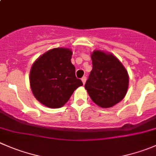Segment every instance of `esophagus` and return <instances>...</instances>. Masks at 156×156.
I'll use <instances>...</instances> for the list:
<instances>
[{"label":"esophagus","instance_id":"1","mask_svg":"<svg viewBox=\"0 0 156 156\" xmlns=\"http://www.w3.org/2000/svg\"><path fill=\"white\" fill-rule=\"evenodd\" d=\"M86 80H87V78H86L85 76H84V77H82V78H81V81H82V82H83V84H85V82H86Z\"/></svg>","mask_w":156,"mask_h":156}]
</instances>
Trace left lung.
I'll list each match as a JSON object with an SVG mask.
<instances>
[{
	"label": "left lung",
	"mask_w": 156,
	"mask_h": 156,
	"mask_svg": "<svg viewBox=\"0 0 156 156\" xmlns=\"http://www.w3.org/2000/svg\"><path fill=\"white\" fill-rule=\"evenodd\" d=\"M93 69L84 87L92 101L102 108H109L124 98L129 86L127 71L110 52L94 50L91 53Z\"/></svg>",
	"instance_id": "left-lung-1"
}]
</instances>
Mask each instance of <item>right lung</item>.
Here are the masks:
<instances>
[{"mask_svg":"<svg viewBox=\"0 0 156 156\" xmlns=\"http://www.w3.org/2000/svg\"><path fill=\"white\" fill-rule=\"evenodd\" d=\"M72 51L68 48H55L45 52L32 66L30 84L38 101L49 108L65 105L82 81L75 76V68L71 62Z\"/></svg>","mask_w":156,"mask_h":156,"instance_id":"right-lung-1","label":"right lung"}]
</instances>
